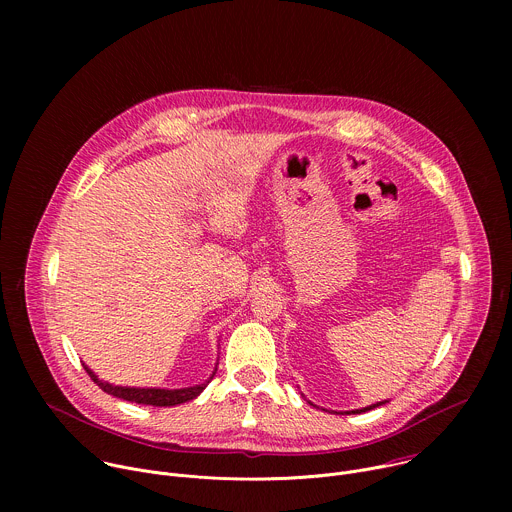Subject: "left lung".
Masks as SVG:
<instances>
[{
	"label": "left lung",
	"mask_w": 512,
	"mask_h": 512,
	"mask_svg": "<svg viewBox=\"0 0 512 512\" xmlns=\"http://www.w3.org/2000/svg\"><path fill=\"white\" fill-rule=\"evenodd\" d=\"M383 403H387V401H381V403H375V405H369V407H362V409H354V411H346V413H362V411H371V409H375V407H379V405H383Z\"/></svg>",
	"instance_id": "1"
}]
</instances>
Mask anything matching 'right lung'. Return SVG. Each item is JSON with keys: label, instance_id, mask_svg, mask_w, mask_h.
<instances>
[{"label": "right lung", "instance_id": "add662e5", "mask_svg": "<svg viewBox=\"0 0 512 512\" xmlns=\"http://www.w3.org/2000/svg\"><path fill=\"white\" fill-rule=\"evenodd\" d=\"M85 371L89 373V377L93 379V383L99 385V389H103L105 393L113 395V397H119L123 401H131V403H139V405H154V407H172V405H180V403H186V401H192L196 399L204 389L206 385L212 381V377L202 383V385H194V387H184V389H141V387H119V385H111L107 381H101L87 364H83Z\"/></svg>", "mask_w": 512, "mask_h": 512}]
</instances>
